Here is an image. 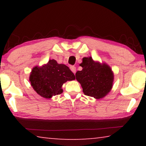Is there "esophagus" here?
<instances>
[{"mask_svg":"<svg viewBox=\"0 0 146 146\" xmlns=\"http://www.w3.org/2000/svg\"><path fill=\"white\" fill-rule=\"evenodd\" d=\"M70 69H71V70L72 71L73 73H76V67H75V66H70Z\"/></svg>","mask_w":146,"mask_h":146,"instance_id":"1","label":"esophagus"}]
</instances>
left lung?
<instances>
[{"instance_id": "8db88e82", "label": "left lung", "mask_w": 146, "mask_h": 146, "mask_svg": "<svg viewBox=\"0 0 146 146\" xmlns=\"http://www.w3.org/2000/svg\"><path fill=\"white\" fill-rule=\"evenodd\" d=\"M82 71L76 73V79L82 87L84 95L100 99L112 88L113 73L110 66L93 61L91 57H84L80 64Z\"/></svg>"}]
</instances>
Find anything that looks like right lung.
Instances as JSON below:
<instances>
[{
	"instance_id": "add662e5",
	"label": "right lung",
	"mask_w": 146,
	"mask_h": 146,
	"mask_svg": "<svg viewBox=\"0 0 146 146\" xmlns=\"http://www.w3.org/2000/svg\"><path fill=\"white\" fill-rule=\"evenodd\" d=\"M73 73L67 66L49 60L42 67L36 66L31 71L29 81L34 90L41 97L51 98L62 93V86L68 80H75Z\"/></svg>"
}]
</instances>
